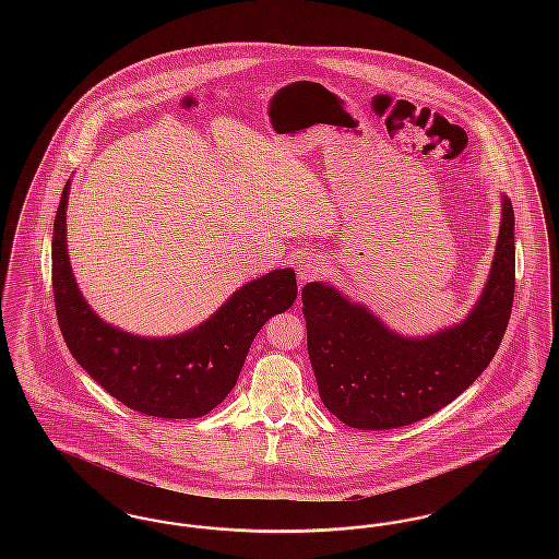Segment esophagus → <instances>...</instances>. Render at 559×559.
I'll list each match as a JSON object with an SVG mask.
<instances>
[{"instance_id": "34e87169", "label": "esophagus", "mask_w": 559, "mask_h": 559, "mask_svg": "<svg viewBox=\"0 0 559 559\" xmlns=\"http://www.w3.org/2000/svg\"><path fill=\"white\" fill-rule=\"evenodd\" d=\"M322 264H324V262L320 260L319 255H314V253H304V255L297 258V276H299L301 281H312V278H317L320 272L324 270Z\"/></svg>"}]
</instances>
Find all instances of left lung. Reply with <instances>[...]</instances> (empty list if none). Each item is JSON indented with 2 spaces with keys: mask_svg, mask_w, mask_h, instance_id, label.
<instances>
[{
  "mask_svg": "<svg viewBox=\"0 0 559 559\" xmlns=\"http://www.w3.org/2000/svg\"><path fill=\"white\" fill-rule=\"evenodd\" d=\"M513 205L503 219L488 283L461 324L404 340L324 283L301 292L308 354L320 400L346 426L394 429L421 421L463 394L501 346L515 292Z\"/></svg>",
  "mask_w": 559,
  "mask_h": 559,
  "instance_id": "8db88e82",
  "label": "left lung"
}]
</instances>
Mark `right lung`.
I'll return each mask as SVG.
<instances>
[{
	"mask_svg": "<svg viewBox=\"0 0 559 559\" xmlns=\"http://www.w3.org/2000/svg\"><path fill=\"white\" fill-rule=\"evenodd\" d=\"M67 197L53 219L52 289L64 344L87 374L128 408L160 419L207 415L237 385L266 320L297 297L292 267L240 287L207 322L169 340H144L98 319L75 285L67 255Z\"/></svg>",
	"mask_w": 559,
	"mask_h": 559,
	"instance_id": "add662e5",
	"label": "right lung"
}]
</instances>
